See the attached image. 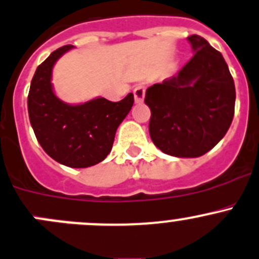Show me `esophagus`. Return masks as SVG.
<instances>
[{"label":"esophagus","mask_w":259,"mask_h":259,"mask_svg":"<svg viewBox=\"0 0 259 259\" xmlns=\"http://www.w3.org/2000/svg\"><path fill=\"white\" fill-rule=\"evenodd\" d=\"M144 96H145V86H143V84H138V86L134 89L135 102H138V104H139V102H143Z\"/></svg>","instance_id":"obj_1"}]
</instances>
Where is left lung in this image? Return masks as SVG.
Here are the masks:
<instances>
[{"mask_svg": "<svg viewBox=\"0 0 259 259\" xmlns=\"http://www.w3.org/2000/svg\"><path fill=\"white\" fill-rule=\"evenodd\" d=\"M193 57L177 76L150 86L149 134L155 147L180 158L204 155L224 138L234 116L235 86L222 53L200 35L187 37Z\"/></svg>", "mask_w": 259, "mask_h": 259, "instance_id": "left-lung-1", "label": "left lung"}]
</instances>
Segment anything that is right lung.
<instances>
[{
    "label": "right lung",
    "mask_w": 259,
    "mask_h": 259,
    "mask_svg": "<svg viewBox=\"0 0 259 259\" xmlns=\"http://www.w3.org/2000/svg\"><path fill=\"white\" fill-rule=\"evenodd\" d=\"M54 50L35 71L27 96L30 124L37 142L49 157L72 168H86L104 160L111 152L115 134L134 104L129 94L119 102L104 97L68 105L53 91L55 62L72 49Z\"/></svg>",
    "instance_id": "right-lung-1"
}]
</instances>
